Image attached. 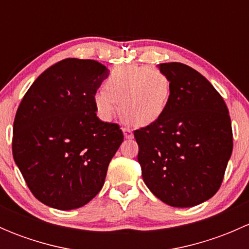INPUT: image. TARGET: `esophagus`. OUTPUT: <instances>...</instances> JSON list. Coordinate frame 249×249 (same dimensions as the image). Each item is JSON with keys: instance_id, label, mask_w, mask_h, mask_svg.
<instances>
[{"instance_id": "1", "label": "esophagus", "mask_w": 249, "mask_h": 249, "mask_svg": "<svg viewBox=\"0 0 249 249\" xmlns=\"http://www.w3.org/2000/svg\"><path fill=\"white\" fill-rule=\"evenodd\" d=\"M123 132H124V136L125 139L130 140L134 137V134H132V130L129 129V127H123Z\"/></svg>"}]
</instances>
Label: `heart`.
Wrapping results in <instances>:
<instances>
[{"label": "heart", "instance_id": "b5f03b06", "mask_svg": "<svg viewBox=\"0 0 249 249\" xmlns=\"http://www.w3.org/2000/svg\"><path fill=\"white\" fill-rule=\"evenodd\" d=\"M171 97V82L158 69L123 65L112 70L105 89L94 96L95 108L105 120L112 119L117 101L122 115L132 125L143 126L159 119Z\"/></svg>", "mask_w": 249, "mask_h": 249}]
</instances>
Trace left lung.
Instances as JSON below:
<instances>
[{
  "label": "left lung",
  "mask_w": 249,
  "mask_h": 249,
  "mask_svg": "<svg viewBox=\"0 0 249 249\" xmlns=\"http://www.w3.org/2000/svg\"><path fill=\"white\" fill-rule=\"evenodd\" d=\"M171 82L164 114L135 130L142 177L173 207H193L220 188L232 153L229 110L213 85L180 62L160 64Z\"/></svg>",
  "instance_id": "1"
}]
</instances>
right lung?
<instances>
[{"mask_svg":"<svg viewBox=\"0 0 249 249\" xmlns=\"http://www.w3.org/2000/svg\"><path fill=\"white\" fill-rule=\"evenodd\" d=\"M109 71L95 60L65 59L46 70L18 107L14 161L37 200L74 210L102 189L124 140L115 123L96 117L94 96Z\"/></svg>","mask_w":249,"mask_h":249,"instance_id":"obj_1","label":"right lung"}]
</instances>
